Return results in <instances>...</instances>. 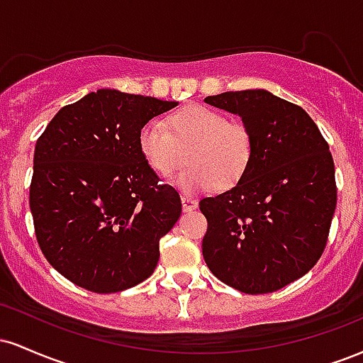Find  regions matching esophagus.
I'll return each instance as SVG.
<instances>
[{
  "mask_svg": "<svg viewBox=\"0 0 363 363\" xmlns=\"http://www.w3.org/2000/svg\"><path fill=\"white\" fill-rule=\"evenodd\" d=\"M182 210L186 211V213H189V211H194L196 208H198V201H196L194 198H191V196H182Z\"/></svg>",
  "mask_w": 363,
  "mask_h": 363,
  "instance_id": "esophagus-1",
  "label": "esophagus"
}]
</instances>
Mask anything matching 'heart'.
Listing matches in <instances>:
<instances>
[{
    "label": "heart",
    "mask_w": 363,
    "mask_h": 363,
    "mask_svg": "<svg viewBox=\"0 0 363 363\" xmlns=\"http://www.w3.org/2000/svg\"><path fill=\"white\" fill-rule=\"evenodd\" d=\"M138 148L157 176L170 177L184 165L189 152L191 167L177 177L184 191L230 189L245 177L254 158V135L242 123L228 121L223 112L193 104L167 118V128L152 119L141 126Z\"/></svg>",
    "instance_id": "1"
}]
</instances>
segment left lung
Returning a JSON list of instances; mask_svg holds the SVG:
<instances>
[{
	"label": "left lung",
	"instance_id": "left-lung-1",
	"mask_svg": "<svg viewBox=\"0 0 363 363\" xmlns=\"http://www.w3.org/2000/svg\"><path fill=\"white\" fill-rule=\"evenodd\" d=\"M254 135V158L239 184L199 201L208 228L203 257L218 280L244 294L283 289L326 247L336 210L335 162L311 116L266 90L210 95Z\"/></svg>",
	"mask_w": 363,
	"mask_h": 363
}]
</instances>
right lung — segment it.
<instances>
[{"label":"right lung","mask_w":363,"mask_h":363,"mask_svg":"<svg viewBox=\"0 0 363 363\" xmlns=\"http://www.w3.org/2000/svg\"><path fill=\"white\" fill-rule=\"evenodd\" d=\"M176 106L102 89L62 107L37 140L28 199L37 242L74 285L114 294L155 272L182 205L141 157L138 133Z\"/></svg>","instance_id":"1"}]
</instances>
